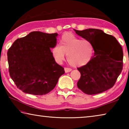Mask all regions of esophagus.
Listing matches in <instances>:
<instances>
[{
	"mask_svg": "<svg viewBox=\"0 0 129 129\" xmlns=\"http://www.w3.org/2000/svg\"><path fill=\"white\" fill-rule=\"evenodd\" d=\"M64 70H65V73H68L72 71V69L69 68H65Z\"/></svg>",
	"mask_w": 129,
	"mask_h": 129,
	"instance_id": "esophagus-1",
	"label": "esophagus"
}]
</instances>
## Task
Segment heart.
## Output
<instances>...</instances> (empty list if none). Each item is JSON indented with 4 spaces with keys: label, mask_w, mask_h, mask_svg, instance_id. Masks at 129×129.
I'll list each match as a JSON object with an SVG mask.
<instances>
[{
    "label": "heart",
    "mask_w": 129,
    "mask_h": 129,
    "mask_svg": "<svg viewBox=\"0 0 129 129\" xmlns=\"http://www.w3.org/2000/svg\"><path fill=\"white\" fill-rule=\"evenodd\" d=\"M56 61L61 63L67 54V60L73 67H81L90 61L93 54V46L90 41L82 40L69 32L63 34L60 45H56L52 51Z\"/></svg>",
    "instance_id": "obj_1"
}]
</instances>
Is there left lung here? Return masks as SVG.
<instances>
[{"label": "left lung", "mask_w": 129, "mask_h": 129, "mask_svg": "<svg viewBox=\"0 0 129 129\" xmlns=\"http://www.w3.org/2000/svg\"><path fill=\"white\" fill-rule=\"evenodd\" d=\"M74 30L78 35L90 41L95 52L90 61L77 68L81 73L78 88L92 95L112 88L123 68L121 45L114 36L101 29Z\"/></svg>", "instance_id": "8db88e82"}]
</instances>
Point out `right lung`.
<instances>
[{"instance_id": "obj_1", "label": "right lung", "mask_w": 129, "mask_h": 129, "mask_svg": "<svg viewBox=\"0 0 129 129\" xmlns=\"http://www.w3.org/2000/svg\"><path fill=\"white\" fill-rule=\"evenodd\" d=\"M57 34L34 31L17 39L7 52L10 76L25 93L44 95L56 86L64 69L57 64L50 48Z\"/></svg>"}]
</instances>
